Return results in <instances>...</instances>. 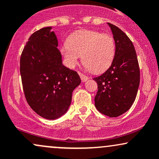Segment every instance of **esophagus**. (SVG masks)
<instances>
[{
  "mask_svg": "<svg viewBox=\"0 0 159 159\" xmlns=\"http://www.w3.org/2000/svg\"><path fill=\"white\" fill-rule=\"evenodd\" d=\"M78 74H79V75H80V77H81V79L82 81L84 82L86 81H87L88 77H87V75H84L83 73H81V72H78Z\"/></svg>",
  "mask_w": 159,
  "mask_h": 159,
  "instance_id": "obj_1",
  "label": "esophagus"
}]
</instances>
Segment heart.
I'll use <instances>...</instances> for the list:
<instances>
[{"label":"heart","instance_id":"heart-1","mask_svg":"<svg viewBox=\"0 0 159 159\" xmlns=\"http://www.w3.org/2000/svg\"><path fill=\"white\" fill-rule=\"evenodd\" d=\"M116 52L112 36L90 30H80L69 36L61 53L69 66L74 67L81 59L94 73L105 72L111 65Z\"/></svg>","mask_w":159,"mask_h":159}]
</instances>
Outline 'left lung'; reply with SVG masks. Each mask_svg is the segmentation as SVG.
I'll list each match as a JSON object with an SVG mask.
<instances>
[{"mask_svg": "<svg viewBox=\"0 0 159 159\" xmlns=\"http://www.w3.org/2000/svg\"><path fill=\"white\" fill-rule=\"evenodd\" d=\"M107 25L114 35L116 52L111 66L93 78L98 84L95 106L101 114L116 117L126 112L135 100L140 68L132 42L119 27Z\"/></svg>", "mask_w": 159, "mask_h": 159, "instance_id": "obj_1", "label": "left lung"}]
</instances>
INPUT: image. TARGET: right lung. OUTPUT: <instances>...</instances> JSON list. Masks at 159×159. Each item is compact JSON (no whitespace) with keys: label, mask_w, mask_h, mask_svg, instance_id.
<instances>
[{"label":"right lung","mask_w":159,"mask_h":159,"mask_svg":"<svg viewBox=\"0 0 159 159\" xmlns=\"http://www.w3.org/2000/svg\"><path fill=\"white\" fill-rule=\"evenodd\" d=\"M51 28L43 27L29 37L20 58V73L28 105L42 117L54 120L68 110L81 78L63 65Z\"/></svg>","instance_id":"1"}]
</instances>
